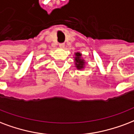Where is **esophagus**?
Wrapping results in <instances>:
<instances>
[{
    "mask_svg": "<svg viewBox=\"0 0 134 134\" xmlns=\"http://www.w3.org/2000/svg\"><path fill=\"white\" fill-rule=\"evenodd\" d=\"M59 46H60V48H64V47H65V43H60V44H59Z\"/></svg>",
    "mask_w": 134,
    "mask_h": 134,
    "instance_id": "obj_1",
    "label": "esophagus"
}]
</instances>
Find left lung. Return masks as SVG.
Masks as SVG:
<instances>
[{
	"mask_svg": "<svg viewBox=\"0 0 134 134\" xmlns=\"http://www.w3.org/2000/svg\"><path fill=\"white\" fill-rule=\"evenodd\" d=\"M75 57H74V63H75V67L79 70L84 69L86 65L85 60L82 58V54L80 53L79 52L75 53Z\"/></svg>",
	"mask_w": 134,
	"mask_h": 134,
	"instance_id": "obj_1",
	"label": "left lung"
}]
</instances>
